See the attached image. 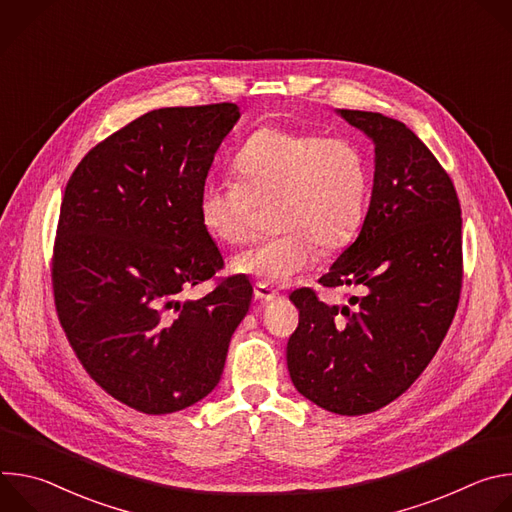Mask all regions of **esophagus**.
Wrapping results in <instances>:
<instances>
[{"mask_svg": "<svg viewBox=\"0 0 512 512\" xmlns=\"http://www.w3.org/2000/svg\"><path fill=\"white\" fill-rule=\"evenodd\" d=\"M253 294H255V298H257L259 302H271V300L279 298L277 291H273L271 287H267V285H263V283H257V285L253 287Z\"/></svg>", "mask_w": 512, "mask_h": 512, "instance_id": "34e87169", "label": "esophagus"}]
</instances>
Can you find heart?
I'll list each match as a JSON object with an SVG mask.
<instances>
[{"mask_svg":"<svg viewBox=\"0 0 512 512\" xmlns=\"http://www.w3.org/2000/svg\"><path fill=\"white\" fill-rule=\"evenodd\" d=\"M233 168L239 180L212 178L198 196L204 229L218 241L249 239L257 206H269L275 235L255 241L231 261L235 273L279 287L310 269L324 251L346 245L369 206L371 172L346 137L261 127L241 145Z\"/></svg>","mask_w":512,"mask_h":512,"instance_id":"1","label":"heart"}]
</instances>
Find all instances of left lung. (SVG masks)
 Returning <instances> with one entry per match:
<instances>
[{
	"label": "left lung",
	"mask_w": 512,
	"mask_h": 512,
	"mask_svg": "<svg viewBox=\"0 0 512 512\" xmlns=\"http://www.w3.org/2000/svg\"><path fill=\"white\" fill-rule=\"evenodd\" d=\"M336 113L375 143V178L356 241L320 283L362 296L328 306L312 289L294 291L300 324L287 371L318 407L364 415L403 395L448 334L462 287V210L450 176L405 123Z\"/></svg>",
	"instance_id": "left-lung-1"
}]
</instances>
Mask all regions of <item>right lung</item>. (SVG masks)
Listing matches in <instances>:
<instances>
[{
  "instance_id": "obj_1",
  "label": "right lung",
  "mask_w": 512,
  "mask_h": 512,
  "mask_svg": "<svg viewBox=\"0 0 512 512\" xmlns=\"http://www.w3.org/2000/svg\"><path fill=\"white\" fill-rule=\"evenodd\" d=\"M239 117L235 103L150 111L95 145L66 184L52 259L58 320L91 379L135 411L204 399L249 312L243 277L178 300L223 269L198 196Z\"/></svg>"
}]
</instances>
